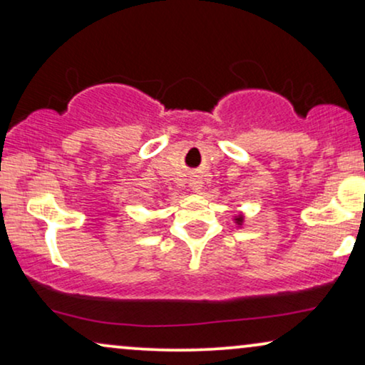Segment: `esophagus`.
<instances>
[{"label": "esophagus", "instance_id": "1", "mask_svg": "<svg viewBox=\"0 0 365 365\" xmlns=\"http://www.w3.org/2000/svg\"><path fill=\"white\" fill-rule=\"evenodd\" d=\"M189 186H191L192 191H196V192L201 191V189H202V181H201V178L192 176L191 179H189Z\"/></svg>", "mask_w": 365, "mask_h": 365}]
</instances>
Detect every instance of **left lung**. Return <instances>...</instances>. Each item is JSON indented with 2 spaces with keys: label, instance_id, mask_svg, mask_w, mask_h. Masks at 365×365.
Returning a JSON list of instances; mask_svg holds the SVG:
<instances>
[{
  "label": "left lung",
  "instance_id": "1",
  "mask_svg": "<svg viewBox=\"0 0 365 365\" xmlns=\"http://www.w3.org/2000/svg\"><path fill=\"white\" fill-rule=\"evenodd\" d=\"M234 221H236V224H239V226H241V224L244 222V217H242V214H239V216H236V219H234Z\"/></svg>",
  "mask_w": 365,
  "mask_h": 365
}]
</instances>
